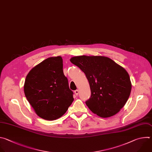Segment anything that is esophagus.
I'll return each mask as SVG.
<instances>
[{
	"label": "esophagus",
	"instance_id": "esophagus-1",
	"mask_svg": "<svg viewBox=\"0 0 152 152\" xmlns=\"http://www.w3.org/2000/svg\"><path fill=\"white\" fill-rule=\"evenodd\" d=\"M74 93H75V95H78V94H79V91H78V90H75L74 91Z\"/></svg>",
	"mask_w": 152,
	"mask_h": 152
}]
</instances>
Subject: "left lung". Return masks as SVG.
I'll list each match as a JSON object with an SVG mask.
<instances>
[{
    "instance_id": "left-lung-1",
    "label": "left lung",
    "mask_w": 152,
    "mask_h": 152,
    "mask_svg": "<svg viewBox=\"0 0 152 152\" xmlns=\"http://www.w3.org/2000/svg\"><path fill=\"white\" fill-rule=\"evenodd\" d=\"M70 61L85 74L88 81L91 96L86 104L94 113L110 117L124 107L132 84L123 67L104 56H75Z\"/></svg>"
}]
</instances>
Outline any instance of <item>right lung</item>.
<instances>
[{"mask_svg":"<svg viewBox=\"0 0 152 152\" xmlns=\"http://www.w3.org/2000/svg\"><path fill=\"white\" fill-rule=\"evenodd\" d=\"M24 92L39 117L47 120L62 117L74 101L62 58L49 57L33 68L26 76Z\"/></svg>","mask_w":152,"mask_h":152,"instance_id":"1","label":"right lung"}]
</instances>
